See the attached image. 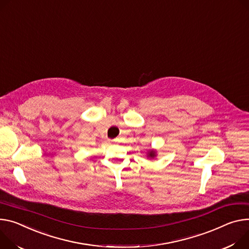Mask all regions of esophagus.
<instances>
[{"label": "esophagus", "instance_id": "1", "mask_svg": "<svg viewBox=\"0 0 249 249\" xmlns=\"http://www.w3.org/2000/svg\"><path fill=\"white\" fill-rule=\"evenodd\" d=\"M117 141H118V140H117V139H114V140H112V141H111V142H117Z\"/></svg>", "mask_w": 249, "mask_h": 249}]
</instances>
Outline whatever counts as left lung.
Masks as SVG:
<instances>
[{
	"mask_svg": "<svg viewBox=\"0 0 249 249\" xmlns=\"http://www.w3.org/2000/svg\"><path fill=\"white\" fill-rule=\"evenodd\" d=\"M149 158H154V157H156V151L155 150H150L149 152H148V155H147Z\"/></svg>",
	"mask_w": 249,
	"mask_h": 249,
	"instance_id": "left-lung-1",
	"label": "left lung"
}]
</instances>
